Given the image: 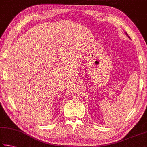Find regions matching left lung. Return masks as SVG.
<instances>
[{"label":"left lung","instance_id":"1","mask_svg":"<svg viewBox=\"0 0 147 147\" xmlns=\"http://www.w3.org/2000/svg\"><path fill=\"white\" fill-rule=\"evenodd\" d=\"M126 35H127V36H128V34H127V33H126ZM128 38H130V37H129V36H128Z\"/></svg>","mask_w":147,"mask_h":147}]
</instances>
